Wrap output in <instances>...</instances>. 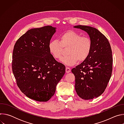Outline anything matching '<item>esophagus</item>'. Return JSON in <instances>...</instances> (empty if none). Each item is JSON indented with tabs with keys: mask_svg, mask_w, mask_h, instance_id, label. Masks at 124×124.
I'll list each match as a JSON object with an SVG mask.
<instances>
[{
	"mask_svg": "<svg viewBox=\"0 0 124 124\" xmlns=\"http://www.w3.org/2000/svg\"><path fill=\"white\" fill-rule=\"evenodd\" d=\"M70 72V69L69 67H66V72L67 73H69Z\"/></svg>",
	"mask_w": 124,
	"mask_h": 124,
	"instance_id": "obj_1",
	"label": "esophagus"
}]
</instances>
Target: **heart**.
I'll use <instances>...</instances> for the list:
<instances>
[{
	"instance_id": "b5f03b06",
	"label": "heart",
	"mask_w": 124,
	"mask_h": 124,
	"mask_svg": "<svg viewBox=\"0 0 124 124\" xmlns=\"http://www.w3.org/2000/svg\"><path fill=\"white\" fill-rule=\"evenodd\" d=\"M67 47L68 55L63 57L61 61L66 65L73 66L78 61L79 62L84 61L89 56L92 48V42L88 36H82L77 32L70 30L60 35L59 41L53 40L48 45L50 54L56 59L61 58L63 48Z\"/></svg>"
}]
</instances>
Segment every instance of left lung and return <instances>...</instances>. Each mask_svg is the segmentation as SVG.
Returning <instances> with one entry per match:
<instances>
[{
    "instance_id": "obj_1",
    "label": "left lung",
    "mask_w": 124,
    "mask_h": 124,
    "mask_svg": "<svg viewBox=\"0 0 124 124\" xmlns=\"http://www.w3.org/2000/svg\"><path fill=\"white\" fill-rule=\"evenodd\" d=\"M75 28L86 31L92 42L88 58L72 69L75 76V89L82 99L91 100L101 95L107 88L112 71L113 58L109 42L97 29L86 25Z\"/></svg>"
}]
</instances>
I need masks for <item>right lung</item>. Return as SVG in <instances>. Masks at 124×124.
Returning <instances> with one entry per match:
<instances>
[{"instance_id": "1", "label": "right lung", "mask_w": 124, "mask_h": 124, "mask_svg": "<svg viewBox=\"0 0 124 124\" xmlns=\"http://www.w3.org/2000/svg\"><path fill=\"white\" fill-rule=\"evenodd\" d=\"M55 27L29 30L17 40L13 52L12 71L16 84L27 97L46 101L65 73V66L50 54L48 45Z\"/></svg>"}]
</instances>
